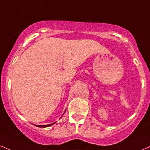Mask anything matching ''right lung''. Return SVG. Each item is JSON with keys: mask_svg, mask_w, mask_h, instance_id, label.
<instances>
[{"mask_svg": "<svg viewBox=\"0 0 150 150\" xmlns=\"http://www.w3.org/2000/svg\"><path fill=\"white\" fill-rule=\"evenodd\" d=\"M65 112H66V111L64 112V113H65ZM64 114H63V115H64ZM61 117H62V116H61ZM55 123H56V122H54V123L50 124H46V125H35V126H36V127H40V128H41V127H42V128H45V127H50V126L53 125V124H55Z\"/></svg>", "mask_w": 150, "mask_h": 150, "instance_id": "add662e5", "label": "right lung"}]
</instances>
